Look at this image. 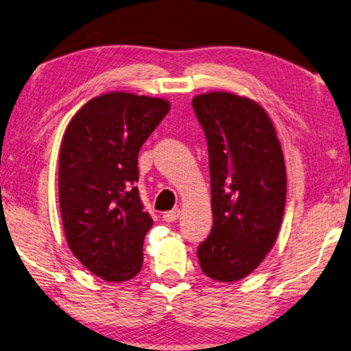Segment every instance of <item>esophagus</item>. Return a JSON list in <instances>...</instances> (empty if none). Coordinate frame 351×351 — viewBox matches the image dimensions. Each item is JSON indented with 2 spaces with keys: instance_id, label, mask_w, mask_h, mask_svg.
Returning <instances> with one entry per match:
<instances>
[{
  "instance_id": "1",
  "label": "esophagus",
  "mask_w": 351,
  "mask_h": 351,
  "mask_svg": "<svg viewBox=\"0 0 351 351\" xmlns=\"http://www.w3.org/2000/svg\"><path fill=\"white\" fill-rule=\"evenodd\" d=\"M179 217H180V210H179V208H174V210H171V211L163 214L165 222H176V220L179 219Z\"/></svg>"
}]
</instances>
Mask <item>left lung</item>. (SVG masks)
Returning <instances> with one entry per match:
<instances>
[{
  "mask_svg": "<svg viewBox=\"0 0 351 351\" xmlns=\"http://www.w3.org/2000/svg\"><path fill=\"white\" fill-rule=\"evenodd\" d=\"M210 156L213 230L199 245L208 278L234 282L261 265L278 239L287 171L265 109L230 92L193 98Z\"/></svg>",
  "mask_w": 351,
  "mask_h": 351,
  "instance_id": "1",
  "label": "left lung"
}]
</instances>
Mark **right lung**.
I'll return each mask as SVG.
<instances>
[{
    "mask_svg": "<svg viewBox=\"0 0 351 351\" xmlns=\"http://www.w3.org/2000/svg\"><path fill=\"white\" fill-rule=\"evenodd\" d=\"M168 110L163 98L108 92L86 103L66 128L58 165L66 241L106 282L132 279L143 265L152 219L135 186L137 157Z\"/></svg>",
    "mask_w": 351,
    "mask_h": 351,
    "instance_id": "right-lung-1",
    "label": "right lung"
}]
</instances>
